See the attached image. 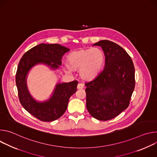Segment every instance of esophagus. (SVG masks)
<instances>
[{"label": "esophagus", "instance_id": "obj_1", "mask_svg": "<svg viewBox=\"0 0 157 157\" xmlns=\"http://www.w3.org/2000/svg\"><path fill=\"white\" fill-rule=\"evenodd\" d=\"M77 88L78 89H83L84 88V85L82 84V83H79L77 86Z\"/></svg>", "mask_w": 157, "mask_h": 157}]
</instances>
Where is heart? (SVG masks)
<instances>
[{"instance_id":"heart-1","label":"heart","mask_w":157,"mask_h":157,"mask_svg":"<svg viewBox=\"0 0 157 157\" xmlns=\"http://www.w3.org/2000/svg\"><path fill=\"white\" fill-rule=\"evenodd\" d=\"M104 61V53L98 48L75 51L66 58L68 68L73 71L79 70L81 78L86 81L92 80L98 75Z\"/></svg>"}]
</instances>
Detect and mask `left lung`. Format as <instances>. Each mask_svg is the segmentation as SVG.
I'll return each mask as SVG.
<instances>
[{
  "label": "left lung",
  "mask_w": 157,
  "mask_h": 157,
  "mask_svg": "<svg viewBox=\"0 0 157 157\" xmlns=\"http://www.w3.org/2000/svg\"><path fill=\"white\" fill-rule=\"evenodd\" d=\"M93 46L102 48L105 64L95 79L85 83L86 108L93 117L105 121L128 107L135 87V68L129 55L116 43L104 40Z\"/></svg>",
  "instance_id": "left-lung-1"
}]
</instances>
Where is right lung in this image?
<instances>
[{"mask_svg":"<svg viewBox=\"0 0 157 157\" xmlns=\"http://www.w3.org/2000/svg\"><path fill=\"white\" fill-rule=\"evenodd\" d=\"M69 51L59 44L41 43L27 52L20 60L15 78L20 102L31 115L41 121H53L63 116L70 98L77 91L78 82L58 83L48 101L38 102L32 98L27 90V75L37 63H44L53 69L58 68L61 64L62 56Z\"/></svg>","mask_w":157,"mask_h":157,"instance_id":"add662e5","label":"right lung"}]
</instances>
